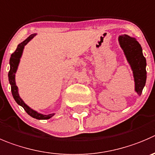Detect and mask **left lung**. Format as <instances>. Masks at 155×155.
Returning <instances> with one entry per match:
<instances>
[{"label":"left lung","instance_id":"1","mask_svg":"<svg viewBox=\"0 0 155 155\" xmlns=\"http://www.w3.org/2000/svg\"><path fill=\"white\" fill-rule=\"evenodd\" d=\"M119 42L133 72L135 92L141 95L147 78L146 59L143 55L141 45L135 38L128 35L119 36Z\"/></svg>","mask_w":155,"mask_h":155}]
</instances>
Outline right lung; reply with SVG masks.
<instances>
[{
    "label": "right lung",
    "instance_id": "obj_1",
    "mask_svg": "<svg viewBox=\"0 0 155 155\" xmlns=\"http://www.w3.org/2000/svg\"><path fill=\"white\" fill-rule=\"evenodd\" d=\"M36 33L34 34H32L29 36L26 39H25L23 42H22L21 43L17 45V49L15 50L14 53L11 54L10 58V71L8 73V78H9V82H10V84L11 86V92H12V95L14 97V100H15L16 102L17 103V104H19L20 106H21L23 109H24L25 111L28 113L30 116H32V118H35L36 119H48L51 117H52L54 115V113H51V114L48 115H43L39 113L38 112L35 111L32 109H31L30 107H28L23 101L20 98V97L19 96L18 93V87L16 85V81H15V74L17 72V68H18L19 63H20V58L22 56V54H23V48L24 46L36 36Z\"/></svg>",
    "mask_w": 155,
    "mask_h": 155
}]
</instances>
